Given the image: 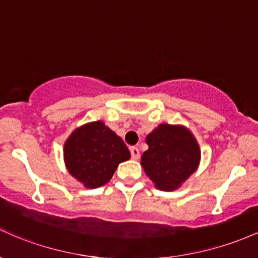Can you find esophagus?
Masks as SVG:
<instances>
[{
	"label": "esophagus",
	"instance_id": "34e87169",
	"mask_svg": "<svg viewBox=\"0 0 258 258\" xmlns=\"http://www.w3.org/2000/svg\"><path fill=\"white\" fill-rule=\"evenodd\" d=\"M130 155H132L133 160H139V158H140V151H139L138 147H132V149H130Z\"/></svg>",
	"mask_w": 258,
	"mask_h": 258
}]
</instances>
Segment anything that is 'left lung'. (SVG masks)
Returning a JSON list of instances; mask_svg holds the SVG:
<instances>
[{
  "instance_id": "8db88e82",
  "label": "left lung",
  "mask_w": 258,
  "mask_h": 258,
  "mask_svg": "<svg viewBox=\"0 0 258 258\" xmlns=\"http://www.w3.org/2000/svg\"><path fill=\"white\" fill-rule=\"evenodd\" d=\"M149 150L141 156L145 173L162 191H173L198 169L201 151L183 125L160 124L146 137Z\"/></svg>"
}]
</instances>
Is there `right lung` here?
<instances>
[{
	"label": "right lung",
	"mask_w": 258,
	"mask_h": 258,
	"mask_svg": "<svg viewBox=\"0 0 258 258\" xmlns=\"http://www.w3.org/2000/svg\"><path fill=\"white\" fill-rule=\"evenodd\" d=\"M63 156L68 172L85 187L95 189L111 180L118 164L129 160L130 152L114 132L97 120L72 133Z\"/></svg>",
	"instance_id": "obj_1"
}]
</instances>
